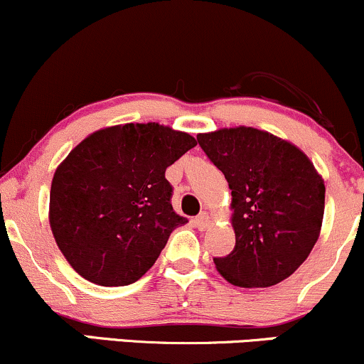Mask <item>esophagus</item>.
<instances>
[{"instance_id":"obj_1","label":"esophagus","mask_w":364,"mask_h":364,"mask_svg":"<svg viewBox=\"0 0 364 364\" xmlns=\"http://www.w3.org/2000/svg\"><path fill=\"white\" fill-rule=\"evenodd\" d=\"M194 225L198 226V230H200V232H203V230H206L208 226H209V216H208V213H200L199 216H196Z\"/></svg>"}]
</instances>
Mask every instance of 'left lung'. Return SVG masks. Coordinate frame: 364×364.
I'll return each instance as SVG.
<instances>
[{
    "instance_id": "1",
    "label": "left lung",
    "mask_w": 364,
    "mask_h": 364,
    "mask_svg": "<svg viewBox=\"0 0 364 364\" xmlns=\"http://www.w3.org/2000/svg\"><path fill=\"white\" fill-rule=\"evenodd\" d=\"M232 189L235 249L215 257L226 281L267 288L286 279L317 242L326 186L305 153L254 127L198 134Z\"/></svg>"
}]
</instances>
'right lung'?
<instances>
[{
    "label": "right lung",
    "instance_id": "add662e5",
    "mask_svg": "<svg viewBox=\"0 0 364 364\" xmlns=\"http://www.w3.org/2000/svg\"><path fill=\"white\" fill-rule=\"evenodd\" d=\"M160 124H124L90 134L55 170L49 221L71 267L100 286L136 283L175 228L165 170L196 146Z\"/></svg>",
    "mask_w": 364,
    "mask_h": 364
}]
</instances>
